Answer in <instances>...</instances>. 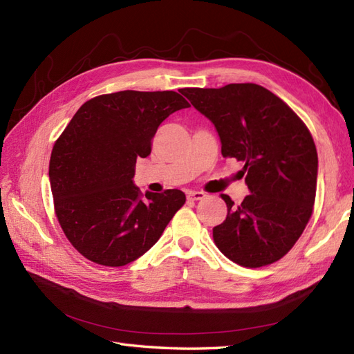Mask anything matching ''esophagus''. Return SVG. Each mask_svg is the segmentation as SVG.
<instances>
[{"instance_id":"1","label":"esophagus","mask_w":354,"mask_h":354,"mask_svg":"<svg viewBox=\"0 0 354 354\" xmlns=\"http://www.w3.org/2000/svg\"><path fill=\"white\" fill-rule=\"evenodd\" d=\"M204 198H205L204 192H189V193H187V199H189V201H201Z\"/></svg>"}]
</instances>
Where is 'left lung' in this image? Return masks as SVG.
Returning <instances> with one entry per match:
<instances>
[{"label":"left lung","instance_id":"obj_1","mask_svg":"<svg viewBox=\"0 0 354 354\" xmlns=\"http://www.w3.org/2000/svg\"><path fill=\"white\" fill-rule=\"evenodd\" d=\"M216 126L222 156L242 161L251 194L213 228L216 246L245 268L280 260L303 234L317 196L318 153L310 131L280 97L255 84L185 88Z\"/></svg>","mask_w":354,"mask_h":354}]
</instances>
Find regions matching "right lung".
<instances>
[{"mask_svg":"<svg viewBox=\"0 0 354 354\" xmlns=\"http://www.w3.org/2000/svg\"><path fill=\"white\" fill-rule=\"evenodd\" d=\"M189 106L175 91L102 94L82 104L56 140L48 167L55 213L85 259L111 268L137 260L185 204L176 189L145 196L132 178L158 126Z\"/></svg>","mask_w":354,"mask_h":354,"instance_id":"obj_1","label":"right lung"}]
</instances>
